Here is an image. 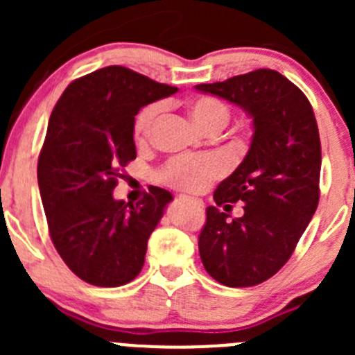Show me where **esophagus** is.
Wrapping results in <instances>:
<instances>
[{"mask_svg":"<svg viewBox=\"0 0 355 355\" xmlns=\"http://www.w3.org/2000/svg\"><path fill=\"white\" fill-rule=\"evenodd\" d=\"M180 200H187V202H192L194 204L196 207H202L204 204H202V200L200 199H194V198H187V196H180V198H178Z\"/></svg>","mask_w":355,"mask_h":355,"instance_id":"obj_1","label":"esophagus"}]
</instances>
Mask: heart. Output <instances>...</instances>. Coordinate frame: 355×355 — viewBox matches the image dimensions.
<instances>
[{"label":"heart","instance_id":"b5f03b06","mask_svg":"<svg viewBox=\"0 0 355 355\" xmlns=\"http://www.w3.org/2000/svg\"><path fill=\"white\" fill-rule=\"evenodd\" d=\"M159 103H153L139 111L134 121L135 137L144 139L151 132L161 113ZM189 116L204 132H220L230 120V110L221 99L213 96H200L187 101ZM221 161L214 156L178 157L170 161L161 171V180L166 185L185 192H200L221 173Z\"/></svg>","mask_w":355,"mask_h":355}]
</instances>
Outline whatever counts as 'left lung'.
<instances>
[{
    "label": "left lung",
    "mask_w": 355,
    "mask_h": 355,
    "mask_svg": "<svg viewBox=\"0 0 355 355\" xmlns=\"http://www.w3.org/2000/svg\"><path fill=\"white\" fill-rule=\"evenodd\" d=\"M196 91L239 106L254 125L244 161L213 196L225 209L242 200L245 216L230 220L207 207L200 261L221 285H259L290 259L318 207L321 142L314 111L295 84L270 68Z\"/></svg>",
    "instance_id": "1"
}]
</instances>
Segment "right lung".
Returning <instances> with one entry per match:
<instances>
[{"instance_id": "obj_1", "label": "right lung", "mask_w": 355, "mask_h": 355, "mask_svg": "<svg viewBox=\"0 0 355 355\" xmlns=\"http://www.w3.org/2000/svg\"><path fill=\"white\" fill-rule=\"evenodd\" d=\"M178 89L130 68H99L71 82L56 103L37 163L51 241L65 264L96 287L141 273L149 235L173 196L149 187L137 204L116 200L121 168L135 159L139 110Z\"/></svg>"}]
</instances>
